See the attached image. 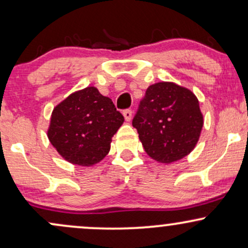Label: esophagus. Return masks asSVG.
I'll list each match as a JSON object with an SVG mask.
<instances>
[{
    "instance_id": "esophagus-1",
    "label": "esophagus",
    "mask_w": 248,
    "mask_h": 248,
    "mask_svg": "<svg viewBox=\"0 0 248 248\" xmlns=\"http://www.w3.org/2000/svg\"><path fill=\"white\" fill-rule=\"evenodd\" d=\"M124 120L130 121V120H132V118H133V112L130 109L124 110Z\"/></svg>"
}]
</instances>
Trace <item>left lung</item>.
Wrapping results in <instances>:
<instances>
[{"label":"left lung","instance_id":"8db88e82","mask_svg":"<svg viewBox=\"0 0 248 248\" xmlns=\"http://www.w3.org/2000/svg\"><path fill=\"white\" fill-rule=\"evenodd\" d=\"M203 124L197 96L171 81L150 85L133 119L146 153L164 164L182 160L195 149Z\"/></svg>","mask_w":248,"mask_h":248}]
</instances>
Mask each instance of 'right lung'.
Listing matches in <instances>:
<instances>
[{
    "label": "right lung",
    "mask_w": 248,
    "mask_h": 248,
    "mask_svg": "<svg viewBox=\"0 0 248 248\" xmlns=\"http://www.w3.org/2000/svg\"><path fill=\"white\" fill-rule=\"evenodd\" d=\"M124 119L108 96L88 86L53 108L47 138L65 161L91 167L109 153L113 135Z\"/></svg>",
    "instance_id": "obj_1"
}]
</instances>
